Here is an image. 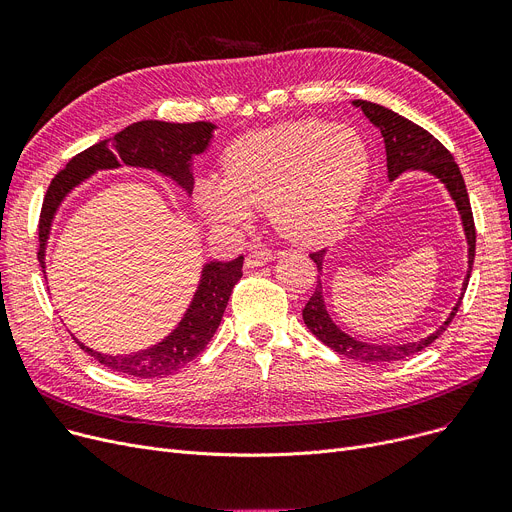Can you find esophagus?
<instances>
[{"instance_id": "34e87169", "label": "esophagus", "mask_w": 512, "mask_h": 512, "mask_svg": "<svg viewBox=\"0 0 512 512\" xmlns=\"http://www.w3.org/2000/svg\"><path fill=\"white\" fill-rule=\"evenodd\" d=\"M270 261H274V253H272L270 249L255 247V249H251V251L247 253V257H245V267H247V270H255V267H261V265L270 263Z\"/></svg>"}]
</instances>
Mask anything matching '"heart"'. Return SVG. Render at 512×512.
Wrapping results in <instances>:
<instances>
[{
    "label": "heart",
    "instance_id": "1",
    "mask_svg": "<svg viewBox=\"0 0 512 512\" xmlns=\"http://www.w3.org/2000/svg\"><path fill=\"white\" fill-rule=\"evenodd\" d=\"M371 155L351 126L290 120L236 139L224 176L197 182V207L215 224H245L267 207L276 232L299 245L334 236L355 211Z\"/></svg>",
    "mask_w": 512,
    "mask_h": 512
}]
</instances>
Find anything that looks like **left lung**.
<instances>
[{
  "label": "left lung",
  "instance_id": "left-lung-1",
  "mask_svg": "<svg viewBox=\"0 0 512 512\" xmlns=\"http://www.w3.org/2000/svg\"><path fill=\"white\" fill-rule=\"evenodd\" d=\"M355 107L369 118V122L382 132L384 137V145H386V161H388V180H396L400 174H405L409 170H419V172H427L432 174L434 178H438L444 188L448 191V195L452 197L456 211L461 215L463 222V230H465V238H467V263L469 270L467 276L463 280V292L461 299L456 303L450 311V315L446 317L444 324L432 332L429 336L417 340V342H402V344H373V342H363L357 340L353 336H348L346 332H342L328 313L326 309V299H324V290H321V272H324V257H326V249L315 251L309 257L315 261L317 265V286L313 297L307 301L305 309H303V319L305 326L311 330V334L315 338H319L326 346H330L334 353L355 359V361H363V363H392V361H400L407 359L419 351H423L425 346L432 344L440 334H444V330L448 328V324L452 321V317L456 315L463 301V294L467 290L469 284V276L473 270V259H475V224H473V213H471V203H469V195H467V186L463 180V174L456 166L454 157L450 155V151L434 137L429 134L425 128L417 126L415 122L398 116L396 112L388 110L384 105L371 103V101H363L357 99L353 101Z\"/></svg>",
  "mask_w": 512,
  "mask_h": 512
}]
</instances>
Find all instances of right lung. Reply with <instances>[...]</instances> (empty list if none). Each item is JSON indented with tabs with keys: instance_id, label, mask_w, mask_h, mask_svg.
I'll return each instance as SVG.
<instances>
[{
	"instance_id": "1",
	"label": "right lung",
	"mask_w": 512,
	"mask_h": 512,
	"mask_svg": "<svg viewBox=\"0 0 512 512\" xmlns=\"http://www.w3.org/2000/svg\"><path fill=\"white\" fill-rule=\"evenodd\" d=\"M215 124L191 122L174 124L141 120L126 126L114 139L95 143L72 157L66 168L51 180L39 220V263L45 274V249L53 218L74 186L99 170H116L122 164L145 168L172 178L186 195L193 193V157L207 151ZM242 261H209L203 265L193 301L180 324L161 342L130 355H105L78 342L80 348L101 365L134 378H164L191 363L218 330L234 284L242 278Z\"/></svg>"
}]
</instances>
